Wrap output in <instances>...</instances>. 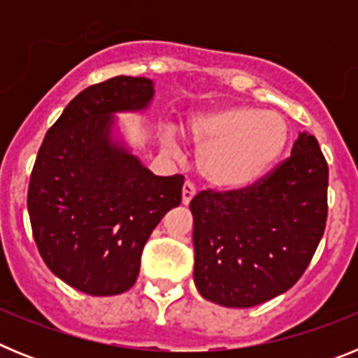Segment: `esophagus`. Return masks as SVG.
Wrapping results in <instances>:
<instances>
[{
  "label": "esophagus",
  "mask_w": 358,
  "mask_h": 358,
  "mask_svg": "<svg viewBox=\"0 0 358 358\" xmlns=\"http://www.w3.org/2000/svg\"><path fill=\"white\" fill-rule=\"evenodd\" d=\"M197 189H195V185L192 181H186L182 185V204H189V201L195 197Z\"/></svg>",
  "instance_id": "34e87169"
}]
</instances>
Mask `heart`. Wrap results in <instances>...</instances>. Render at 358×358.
<instances>
[{"label":"heart","instance_id":"1","mask_svg":"<svg viewBox=\"0 0 358 358\" xmlns=\"http://www.w3.org/2000/svg\"><path fill=\"white\" fill-rule=\"evenodd\" d=\"M185 132L204 147L199 166L218 186H242L258 179L276 163L290 138L289 122L281 113L248 106L195 116Z\"/></svg>","mask_w":358,"mask_h":358}]
</instances>
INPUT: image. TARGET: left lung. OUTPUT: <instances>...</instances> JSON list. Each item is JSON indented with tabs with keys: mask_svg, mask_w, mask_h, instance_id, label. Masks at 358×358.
Wrapping results in <instances>:
<instances>
[{
	"mask_svg": "<svg viewBox=\"0 0 358 358\" xmlns=\"http://www.w3.org/2000/svg\"><path fill=\"white\" fill-rule=\"evenodd\" d=\"M194 213L195 287L202 297L249 308L287 292L308 267L328 217V163L312 134L245 188L202 189Z\"/></svg>",
	"mask_w": 358,
	"mask_h": 358,
	"instance_id": "left-lung-1",
	"label": "left lung"
}]
</instances>
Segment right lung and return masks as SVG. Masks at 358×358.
<instances>
[{"label": "right lung", "instance_id": "right-lung-1", "mask_svg": "<svg viewBox=\"0 0 358 358\" xmlns=\"http://www.w3.org/2000/svg\"><path fill=\"white\" fill-rule=\"evenodd\" d=\"M152 94V80L143 77L90 85L66 106L37 152L27 201L34 240L50 271L90 296L131 289L148 236L181 204V173L154 176L110 141L113 115L145 109Z\"/></svg>", "mask_w": 358, "mask_h": 358}]
</instances>
